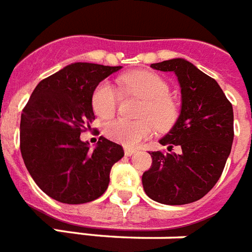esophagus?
I'll use <instances>...</instances> for the list:
<instances>
[{
    "instance_id": "esophagus-1",
    "label": "esophagus",
    "mask_w": 252,
    "mask_h": 252,
    "mask_svg": "<svg viewBox=\"0 0 252 252\" xmlns=\"http://www.w3.org/2000/svg\"><path fill=\"white\" fill-rule=\"evenodd\" d=\"M136 152L135 148H130V147H125V155L126 156H131V155H134Z\"/></svg>"
}]
</instances>
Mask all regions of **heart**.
Listing matches in <instances>:
<instances>
[{"label": "heart", "instance_id": "1", "mask_svg": "<svg viewBox=\"0 0 252 252\" xmlns=\"http://www.w3.org/2000/svg\"><path fill=\"white\" fill-rule=\"evenodd\" d=\"M125 92L142 98L140 121H127L124 118L108 122L105 134L114 142L126 147L138 146L139 143L152 135L156 127L168 130L176 122L178 112L172 98L169 97V86L161 76L150 71H132L118 79ZM118 91L109 82H101L92 94V108L101 118H110L117 112Z\"/></svg>", "mask_w": 252, "mask_h": 252}]
</instances>
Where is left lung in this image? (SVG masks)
<instances>
[{
  "instance_id": "obj_1",
  "label": "left lung",
  "mask_w": 252,
  "mask_h": 252,
  "mask_svg": "<svg viewBox=\"0 0 252 252\" xmlns=\"http://www.w3.org/2000/svg\"><path fill=\"white\" fill-rule=\"evenodd\" d=\"M151 67L176 74L181 112L168 134L158 140L168 146L169 154H150L152 165L143 173V189L161 204H189L202 199L224 170L234 138L233 106L216 80L183 58ZM174 145L181 148L180 154L171 152Z\"/></svg>"
}]
</instances>
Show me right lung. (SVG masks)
Returning a JSON list of instances; mask_svg holds the SVG:
<instances>
[{
    "label": "right lung",
    "mask_w": 252,
    "mask_h": 252,
    "mask_svg": "<svg viewBox=\"0 0 252 252\" xmlns=\"http://www.w3.org/2000/svg\"><path fill=\"white\" fill-rule=\"evenodd\" d=\"M122 69L75 62L40 82L21 118V152L36 185L54 200L83 204L100 198L110 169L124 158L120 144L100 136L92 150L80 132L94 120L92 94Z\"/></svg>",
    "instance_id": "obj_1"
}]
</instances>
